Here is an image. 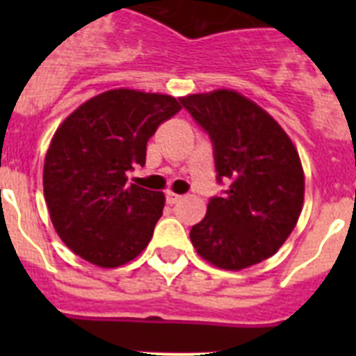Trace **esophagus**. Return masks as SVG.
Returning <instances> with one entry per match:
<instances>
[{"instance_id":"esophagus-1","label":"esophagus","mask_w":356,"mask_h":356,"mask_svg":"<svg viewBox=\"0 0 356 356\" xmlns=\"http://www.w3.org/2000/svg\"><path fill=\"white\" fill-rule=\"evenodd\" d=\"M181 197H184L181 194H176V193H172V191H168V193H165V200H168L169 205H175V203H178Z\"/></svg>"}]
</instances>
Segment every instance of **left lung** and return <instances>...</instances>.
Here are the masks:
<instances>
[{
    "label": "left lung",
    "mask_w": 356,
    "mask_h": 356,
    "mask_svg": "<svg viewBox=\"0 0 356 356\" xmlns=\"http://www.w3.org/2000/svg\"><path fill=\"white\" fill-rule=\"evenodd\" d=\"M213 143L217 180H228L191 229L197 254L226 271L269 259L300 219L305 172L298 149L262 106L232 89L180 97Z\"/></svg>",
    "instance_id": "left-lung-1"
}]
</instances>
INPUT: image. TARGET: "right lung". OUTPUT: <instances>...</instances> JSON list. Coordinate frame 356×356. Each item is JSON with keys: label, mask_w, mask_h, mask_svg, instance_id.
I'll return each mask as SVG.
<instances>
[{"label": "right lung", "mask_w": 356, "mask_h": 356, "mask_svg": "<svg viewBox=\"0 0 356 356\" xmlns=\"http://www.w3.org/2000/svg\"><path fill=\"white\" fill-rule=\"evenodd\" d=\"M180 110L168 94L112 89L56 128L44 159V200L72 253L110 269L146 250L165 196L128 184V171L146 163L151 135Z\"/></svg>", "instance_id": "obj_1"}]
</instances>
